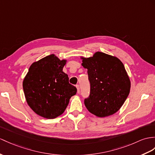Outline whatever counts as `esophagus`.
<instances>
[{
	"mask_svg": "<svg viewBox=\"0 0 155 155\" xmlns=\"http://www.w3.org/2000/svg\"><path fill=\"white\" fill-rule=\"evenodd\" d=\"M76 88H77V91H78V93H80V85H76Z\"/></svg>",
	"mask_w": 155,
	"mask_h": 155,
	"instance_id": "obj_1",
	"label": "esophagus"
}]
</instances>
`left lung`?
I'll return each instance as SVG.
<instances>
[{
    "instance_id": "obj_1",
    "label": "left lung",
    "mask_w": 155,
    "mask_h": 155,
    "mask_svg": "<svg viewBox=\"0 0 155 155\" xmlns=\"http://www.w3.org/2000/svg\"><path fill=\"white\" fill-rule=\"evenodd\" d=\"M82 59L90 83L89 96L84 100L87 109L98 117L114 114L130 91V80L123 63L115 56L101 52Z\"/></svg>"
}]
</instances>
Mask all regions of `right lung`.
<instances>
[{
  "instance_id": "right-lung-1",
  "label": "right lung",
  "mask_w": 155,
  "mask_h": 155,
  "mask_svg": "<svg viewBox=\"0 0 155 155\" xmlns=\"http://www.w3.org/2000/svg\"><path fill=\"white\" fill-rule=\"evenodd\" d=\"M66 60L54 54L33 62L23 81L26 101L37 114L53 119L64 112L77 89L62 71Z\"/></svg>"
}]
</instances>
